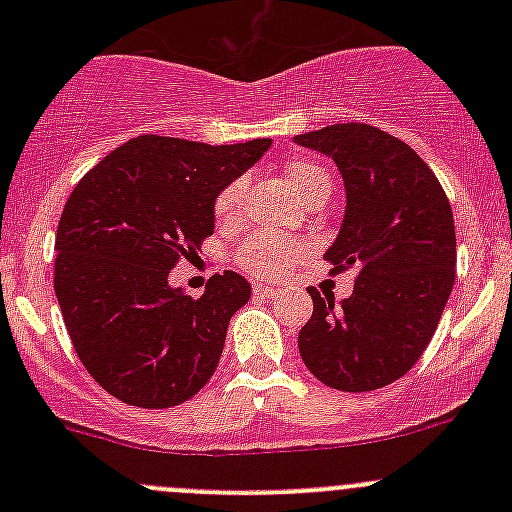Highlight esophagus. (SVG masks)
<instances>
[{
  "label": "esophagus",
  "mask_w": 512,
  "mask_h": 512,
  "mask_svg": "<svg viewBox=\"0 0 512 512\" xmlns=\"http://www.w3.org/2000/svg\"><path fill=\"white\" fill-rule=\"evenodd\" d=\"M255 294H260V297H275L277 292H280V287L270 285V282H255Z\"/></svg>",
  "instance_id": "esophagus-1"
}]
</instances>
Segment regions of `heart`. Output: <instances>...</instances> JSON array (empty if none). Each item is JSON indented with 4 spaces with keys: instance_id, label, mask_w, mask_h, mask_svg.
I'll return each mask as SVG.
<instances>
[{
    "instance_id": "1",
    "label": "heart",
    "mask_w": 512,
    "mask_h": 512,
    "mask_svg": "<svg viewBox=\"0 0 512 512\" xmlns=\"http://www.w3.org/2000/svg\"><path fill=\"white\" fill-rule=\"evenodd\" d=\"M285 175L299 198L307 200L309 195L327 190L329 193V175L324 173L319 165L307 163V160H294L285 168ZM242 195H245V180H235L230 183L223 193L218 195L215 203V213L220 220H232L242 205ZM304 252V242L294 240V237L277 235V232H257L252 235L245 245L237 252V262L242 270L252 272V275H280L285 272L294 260Z\"/></svg>"
}]
</instances>
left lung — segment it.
I'll return each mask as SVG.
<instances>
[{
	"mask_svg": "<svg viewBox=\"0 0 512 512\" xmlns=\"http://www.w3.org/2000/svg\"><path fill=\"white\" fill-rule=\"evenodd\" d=\"M332 158L344 180L342 225L324 252L356 267L352 297L314 302L299 354L322 384L374 391L401 379L431 342L456 280V227L441 183L411 146L366 123L294 136Z\"/></svg>",
	"mask_w": 512,
	"mask_h": 512,
	"instance_id": "obj_1",
	"label": "left lung"
}]
</instances>
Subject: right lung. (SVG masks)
Returning a JSON list of instances; mask_svg holds the SVG:
<instances>
[{
    "instance_id": "1",
    "label": "right lung",
    "mask_w": 512,
    "mask_h": 512,
    "mask_svg": "<svg viewBox=\"0 0 512 512\" xmlns=\"http://www.w3.org/2000/svg\"><path fill=\"white\" fill-rule=\"evenodd\" d=\"M270 146V138L208 146L138 136L94 165L66 200L54 292L86 371L123 404L170 409L218 369L250 282L225 270L193 299L168 275L213 235L218 195Z\"/></svg>"
}]
</instances>
